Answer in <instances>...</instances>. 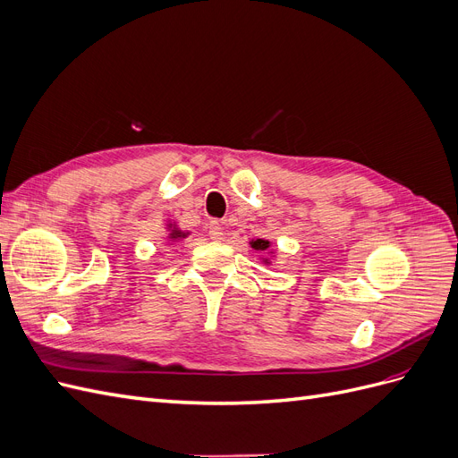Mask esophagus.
<instances>
[{
	"label": "esophagus",
	"instance_id": "obj_1",
	"mask_svg": "<svg viewBox=\"0 0 458 458\" xmlns=\"http://www.w3.org/2000/svg\"><path fill=\"white\" fill-rule=\"evenodd\" d=\"M208 234H210L212 241L224 239V227H221L219 221H210V225H208Z\"/></svg>",
	"mask_w": 458,
	"mask_h": 458
}]
</instances>
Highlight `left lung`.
Instances as JSON below:
<instances>
[{"instance_id":"left-lung-1","label":"left lung","mask_w":458,"mask_h":458,"mask_svg":"<svg viewBox=\"0 0 458 458\" xmlns=\"http://www.w3.org/2000/svg\"><path fill=\"white\" fill-rule=\"evenodd\" d=\"M250 244H252L254 250H263V252L269 250V246H271V242H269V241H263V239H256V241H252ZM263 261L269 263V259H263Z\"/></svg>"}]
</instances>
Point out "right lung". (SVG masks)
I'll return each instance as SVG.
<instances>
[{
  "label": "right lung",
  "instance_id": "add662e5",
  "mask_svg": "<svg viewBox=\"0 0 458 458\" xmlns=\"http://www.w3.org/2000/svg\"><path fill=\"white\" fill-rule=\"evenodd\" d=\"M168 229H172L170 231V241H179V239H185L189 233H183V231H179L177 227H175V224H168Z\"/></svg>",
  "mask_w": 458,
  "mask_h": 458
}]
</instances>
